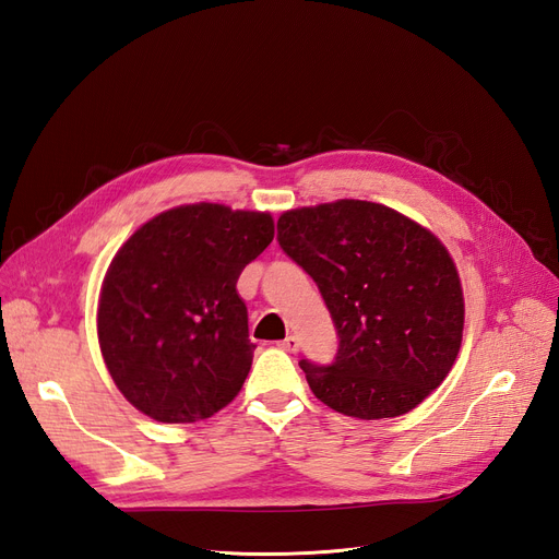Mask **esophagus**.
Returning a JSON list of instances; mask_svg holds the SVG:
<instances>
[{
	"label": "esophagus",
	"mask_w": 559,
	"mask_h": 559,
	"mask_svg": "<svg viewBox=\"0 0 559 559\" xmlns=\"http://www.w3.org/2000/svg\"><path fill=\"white\" fill-rule=\"evenodd\" d=\"M283 349H285V353H290V355H295L297 353V349H299V338L297 336H287L285 341H281L278 343Z\"/></svg>",
	"instance_id": "esophagus-1"
}]
</instances>
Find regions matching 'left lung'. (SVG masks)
<instances>
[{
  "mask_svg": "<svg viewBox=\"0 0 559 559\" xmlns=\"http://www.w3.org/2000/svg\"><path fill=\"white\" fill-rule=\"evenodd\" d=\"M278 243L311 276L332 313V364L301 359L313 394L357 419L415 409L438 389L463 341L461 278L442 241L366 200L285 212Z\"/></svg>",
  "mask_w": 559,
  "mask_h": 559,
  "instance_id": "left-lung-1",
  "label": "left lung"
}]
</instances>
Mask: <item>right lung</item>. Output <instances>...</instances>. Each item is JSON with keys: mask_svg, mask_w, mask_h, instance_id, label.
<instances>
[{"mask_svg": "<svg viewBox=\"0 0 559 559\" xmlns=\"http://www.w3.org/2000/svg\"><path fill=\"white\" fill-rule=\"evenodd\" d=\"M274 239L262 212L183 204L123 243L98 299V343L117 389L142 415L193 424L230 403L255 345L237 278Z\"/></svg>", "mask_w": 559, "mask_h": 559, "instance_id": "add662e5", "label": "right lung"}]
</instances>
